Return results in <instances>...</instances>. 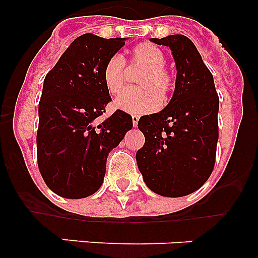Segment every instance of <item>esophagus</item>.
I'll return each instance as SVG.
<instances>
[{
  "label": "esophagus",
  "mask_w": 258,
  "mask_h": 258,
  "mask_svg": "<svg viewBox=\"0 0 258 258\" xmlns=\"http://www.w3.org/2000/svg\"><path fill=\"white\" fill-rule=\"evenodd\" d=\"M132 118H133V125L134 126H137V125H138V120H140V116L133 115L132 116Z\"/></svg>",
  "instance_id": "34e87169"
}]
</instances>
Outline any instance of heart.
Masks as SVG:
<instances>
[{
  "instance_id": "obj_1",
  "label": "heart",
  "mask_w": 258,
  "mask_h": 258,
  "mask_svg": "<svg viewBox=\"0 0 258 258\" xmlns=\"http://www.w3.org/2000/svg\"><path fill=\"white\" fill-rule=\"evenodd\" d=\"M133 67H143L137 84L140 88L127 89L117 98L115 106L129 113H149L161 106V95L166 97L174 85L172 72L166 67L165 54L160 47L150 42L137 45L132 50ZM103 83L107 92L117 95L126 84V61L120 54H115L103 67Z\"/></svg>"
}]
</instances>
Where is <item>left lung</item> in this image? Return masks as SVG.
<instances>
[{"label":"left lung","mask_w":258,"mask_h":258,"mask_svg":"<svg viewBox=\"0 0 258 258\" xmlns=\"http://www.w3.org/2000/svg\"><path fill=\"white\" fill-rule=\"evenodd\" d=\"M151 41L170 47L177 79L169 104L138 121L145 145L137 151V164L150 190L179 198L202 187L213 172L220 99L211 71L190 38L172 35Z\"/></svg>","instance_id":"1"}]
</instances>
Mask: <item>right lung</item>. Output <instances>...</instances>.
Here are the masks:
<instances>
[{
	"instance_id": "add662e5",
	"label": "right lung",
	"mask_w": 258,
	"mask_h": 258,
	"mask_svg": "<svg viewBox=\"0 0 258 258\" xmlns=\"http://www.w3.org/2000/svg\"><path fill=\"white\" fill-rule=\"evenodd\" d=\"M125 38L80 36L46 75L38 103L37 164L59 197L81 199L101 187L107 156L133 127L121 109L98 122L112 101L103 83L106 61Z\"/></svg>"
}]
</instances>
